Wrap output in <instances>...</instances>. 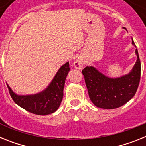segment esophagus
Instances as JSON below:
<instances>
[{
	"label": "esophagus",
	"instance_id": "34e87169",
	"mask_svg": "<svg viewBox=\"0 0 146 146\" xmlns=\"http://www.w3.org/2000/svg\"><path fill=\"white\" fill-rule=\"evenodd\" d=\"M83 65H84V62H83V60L81 58H77L74 63V67L77 69H82V67H83Z\"/></svg>",
	"mask_w": 146,
	"mask_h": 146
}]
</instances>
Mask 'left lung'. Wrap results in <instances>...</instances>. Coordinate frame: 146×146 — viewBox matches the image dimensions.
<instances>
[{
  "instance_id": "1",
  "label": "left lung",
  "mask_w": 146,
  "mask_h": 146,
  "mask_svg": "<svg viewBox=\"0 0 146 146\" xmlns=\"http://www.w3.org/2000/svg\"><path fill=\"white\" fill-rule=\"evenodd\" d=\"M132 44L135 42L132 40ZM137 62L129 74L118 78H109L93 66L82 70L89 97L96 107L115 109L122 106L135 95L140 80L141 64L137 50Z\"/></svg>"
}]
</instances>
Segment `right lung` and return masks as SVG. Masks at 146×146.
Instances as JSON below:
<instances>
[{"mask_svg":"<svg viewBox=\"0 0 146 146\" xmlns=\"http://www.w3.org/2000/svg\"><path fill=\"white\" fill-rule=\"evenodd\" d=\"M69 70V64L67 62L60 67L50 86L44 91L34 95H17L7 85L10 96L16 104L30 113L39 115L51 114L57 110L63 99L64 84Z\"/></svg>","mask_w":146,"mask_h":146,"instance_id":"1","label":"right lung"}]
</instances>
